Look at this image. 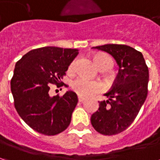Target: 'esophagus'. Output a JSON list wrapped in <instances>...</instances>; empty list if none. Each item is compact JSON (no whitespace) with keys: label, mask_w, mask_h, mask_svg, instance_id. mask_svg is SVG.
I'll list each match as a JSON object with an SVG mask.
<instances>
[{"label":"esophagus","mask_w":160,"mask_h":160,"mask_svg":"<svg viewBox=\"0 0 160 160\" xmlns=\"http://www.w3.org/2000/svg\"><path fill=\"white\" fill-rule=\"evenodd\" d=\"M85 99H86V98L84 97H82V96H78V100H79V102H83Z\"/></svg>","instance_id":"obj_1"}]
</instances>
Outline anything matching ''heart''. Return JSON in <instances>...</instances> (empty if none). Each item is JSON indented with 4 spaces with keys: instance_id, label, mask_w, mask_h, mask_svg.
<instances>
[{
    "instance_id": "1",
    "label": "heart",
    "mask_w": 160,
    "mask_h": 160,
    "mask_svg": "<svg viewBox=\"0 0 160 160\" xmlns=\"http://www.w3.org/2000/svg\"><path fill=\"white\" fill-rule=\"evenodd\" d=\"M94 63L98 68H104L106 69H110L112 66V60L110 56L104 53H98L93 56ZM75 62L71 63L69 69L72 70L74 67ZM73 90L80 96L87 97L92 95L95 92H98L104 89L103 84L97 80H91L86 79L84 77H80L74 80L72 84Z\"/></svg>"
}]
</instances>
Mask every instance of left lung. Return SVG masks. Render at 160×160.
Masks as SVG:
<instances>
[{
	"label": "left lung",
	"mask_w": 160,
	"mask_h": 160,
	"mask_svg": "<svg viewBox=\"0 0 160 160\" xmlns=\"http://www.w3.org/2000/svg\"><path fill=\"white\" fill-rule=\"evenodd\" d=\"M110 54L119 67L106 101L91 117L94 129L104 135L119 134L129 127L148 96V68L143 55L130 46L109 43L92 47Z\"/></svg>",
	"instance_id": "obj_1"
}]
</instances>
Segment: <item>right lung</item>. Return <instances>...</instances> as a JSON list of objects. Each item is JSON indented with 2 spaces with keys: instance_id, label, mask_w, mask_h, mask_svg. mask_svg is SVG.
Here are the masks:
<instances>
[{
  "instance_id": "right-lung-1",
  "label": "right lung",
  "mask_w": 160,
  "mask_h": 160,
  "mask_svg": "<svg viewBox=\"0 0 160 160\" xmlns=\"http://www.w3.org/2000/svg\"><path fill=\"white\" fill-rule=\"evenodd\" d=\"M79 54L76 49L42 47L31 50L17 62L11 80L14 106L19 117L32 129L55 135L68 127L78 103L73 91L62 97L50 96L51 84L61 81L71 62Z\"/></svg>"
}]
</instances>
